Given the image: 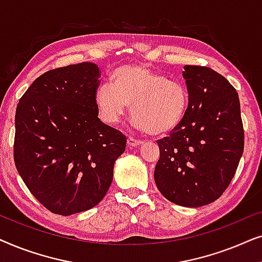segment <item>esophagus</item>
<instances>
[{
    "mask_svg": "<svg viewBox=\"0 0 262 262\" xmlns=\"http://www.w3.org/2000/svg\"><path fill=\"white\" fill-rule=\"evenodd\" d=\"M127 144H128V146H132V148H137V146L141 144V142H139L138 139L134 138V137H128L127 138Z\"/></svg>",
    "mask_w": 262,
    "mask_h": 262,
    "instance_id": "obj_1",
    "label": "esophagus"
}]
</instances>
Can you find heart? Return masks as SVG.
Wrapping results in <instances>:
<instances>
[{
	"label": "heart",
	"mask_w": 262,
	"mask_h": 262,
	"mask_svg": "<svg viewBox=\"0 0 262 262\" xmlns=\"http://www.w3.org/2000/svg\"><path fill=\"white\" fill-rule=\"evenodd\" d=\"M95 103L101 119L108 125L119 123L131 105L134 126L151 136H161L175 130L184 120L189 94L182 82L130 64L114 70L110 84L96 89Z\"/></svg>",
	"instance_id": "heart-1"
}]
</instances>
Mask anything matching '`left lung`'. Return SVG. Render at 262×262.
<instances>
[{
    "mask_svg": "<svg viewBox=\"0 0 262 262\" xmlns=\"http://www.w3.org/2000/svg\"><path fill=\"white\" fill-rule=\"evenodd\" d=\"M187 112L169 137L160 139L155 184L177 205L213 203L230 184L245 146L236 89L206 67L185 66Z\"/></svg>",
    "mask_w": 262,
    "mask_h": 262,
    "instance_id": "left-lung-1",
    "label": "left lung"
}]
</instances>
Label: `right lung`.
I'll return each instance as SVG.
<instances>
[{
  "mask_svg": "<svg viewBox=\"0 0 262 262\" xmlns=\"http://www.w3.org/2000/svg\"><path fill=\"white\" fill-rule=\"evenodd\" d=\"M99 67L83 62L39 76L15 113L14 161L30 192L53 213L98 205L126 137L99 119Z\"/></svg>",
  "mask_w": 262,
  "mask_h": 262,
  "instance_id": "obj_1",
  "label": "right lung"
}]
</instances>
